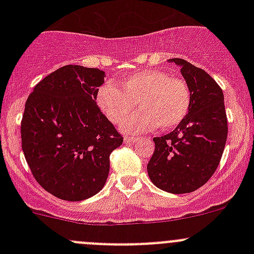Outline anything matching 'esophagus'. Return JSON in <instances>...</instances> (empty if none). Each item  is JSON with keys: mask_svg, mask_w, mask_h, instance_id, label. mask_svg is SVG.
Masks as SVG:
<instances>
[{"mask_svg": "<svg viewBox=\"0 0 254 254\" xmlns=\"http://www.w3.org/2000/svg\"><path fill=\"white\" fill-rule=\"evenodd\" d=\"M135 141H137L136 137H131V136L124 137V142L125 143H132V142H135Z\"/></svg>", "mask_w": 254, "mask_h": 254, "instance_id": "1", "label": "esophagus"}]
</instances>
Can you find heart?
<instances>
[{
  "label": "heart",
  "mask_w": 254,
  "mask_h": 254,
  "mask_svg": "<svg viewBox=\"0 0 254 254\" xmlns=\"http://www.w3.org/2000/svg\"><path fill=\"white\" fill-rule=\"evenodd\" d=\"M137 101L142 111L125 120L122 127L127 134L150 131L158 125L161 129L177 127L188 114L190 92L183 79L155 68L132 73L120 88L107 82L97 91L99 108L114 124L126 119Z\"/></svg>",
  "instance_id": "heart-1"
}]
</instances>
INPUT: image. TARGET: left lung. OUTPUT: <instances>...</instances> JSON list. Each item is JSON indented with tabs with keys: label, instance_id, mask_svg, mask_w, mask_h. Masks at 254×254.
Returning <instances> with one entry per match:
<instances>
[{
	"label": "left lung",
	"instance_id": "8db88e82",
	"mask_svg": "<svg viewBox=\"0 0 254 254\" xmlns=\"http://www.w3.org/2000/svg\"><path fill=\"white\" fill-rule=\"evenodd\" d=\"M168 63L181 67L190 106L173 131L153 139L147 173L157 188L184 194L204 186L216 171L227 139V118L222 89L211 76L183 59Z\"/></svg>",
	"mask_w": 254,
	"mask_h": 254
}]
</instances>
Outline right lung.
Returning a JSON list of instances; mask_svg holds the SVG:
<instances>
[{
  "mask_svg": "<svg viewBox=\"0 0 254 254\" xmlns=\"http://www.w3.org/2000/svg\"><path fill=\"white\" fill-rule=\"evenodd\" d=\"M106 73L66 65L43 78L25 102L20 135L28 166L54 196L81 201L109 175V155L123 137L97 106Z\"/></svg>",
  "mask_w": 254,
  "mask_h": 254,
  "instance_id": "1",
  "label": "right lung"
}]
</instances>
